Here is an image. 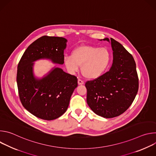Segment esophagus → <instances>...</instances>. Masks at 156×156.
Listing matches in <instances>:
<instances>
[{
  "label": "esophagus",
  "mask_w": 156,
  "mask_h": 156,
  "mask_svg": "<svg viewBox=\"0 0 156 156\" xmlns=\"http://www.w3.org/2000/svg\"><path fill=\"white\" fill-rule=\"evenodd\" d=\"M78 83L79 85H82V84H84V81H82V80H80V79H78Z\"/></svg>",
  "instance_id": "34e87169"
}]
</instances>
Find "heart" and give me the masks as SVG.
Wrapping results in <instances>:
<instances>
[{
    "label": "heart",
    "mask_w": 156,
    "mask_h": 156,
    "mask_svg": "<svg viewBox=\"0 0 156 156\" xmlns=\"http://www.w3.org/2000/svg\"><path fill=\"white\" fill-rule=\"evenodd\" d=\"M111 62V54L106 48L82 45L73 51L71 55L64 57L67 70L74 74L81 66L83 75L94 80L101 76L108 69Z\"/></svg>",
    "instance_id": "heart-1"
}]
</instances>
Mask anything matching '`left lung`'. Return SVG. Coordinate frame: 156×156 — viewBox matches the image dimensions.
Masks as SVG:
<instances>
[{"label":"left lung","mask_w":156,"mask_h":156,"mask_svg":"<svg viewBox=\"0 0 156 156\" xmlns=\"http://www.w3.org/2000/svg\"><path fill=\"white\" fill-rule=\"evenodd\" d=\"M104 41L110 42L108 38ZM113 63L108 72L87 81V104L93 112L104 118L117 117L129 108L139 87L136 63L120 43L110 38Z\"/></svg>","instance_id":"1"}]
</instances>
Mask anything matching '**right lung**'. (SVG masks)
<instances>
[{
	"mask_svg": "<svg viewBox=\"0 0 156 156\" xmlns=\"http://www.w3.org/2000/svg\"><path fill=\"white\" fill-rule=\"evenodd\" d=\"M66 42L62 37L42 36L28 46L18 65L16 82L21 102L31 114L43 120L56 119L66 112L78 80L58 67L41 79L36 78L33 62L46 58L63 64Z\"/></svg>",
	"mask_w": 156,
	"mask_h": 156,
	"instance_id": "1",
	"label": "right lung"
}]
</instances>
